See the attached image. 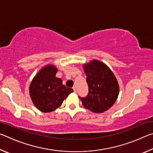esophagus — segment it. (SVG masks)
Instances as JSON below:
<instances>
[{"mask_svg":"<svg viewBox=\"0 0 153 153\" xmlns=\"http://www.w3.org/2000/svg\"><path fill=\"white\" fill-rule=\"evenodd\" d=\"M73 89H74V92H76V86H74L73 87Z\"/></svg>","mask_w":153,"mask_h":153,"instance_id":"1","label":"esophagus"}]
</instances>
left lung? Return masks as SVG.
Returning <instances> with one entry per match:
<instances>
[{
	"mask_svg": "<svg viewBox=\"0 0 153 153\" xmlns=\"http://www.w3.org/2000/svg\"><path fill=\"white\" fill-rule=\"evenodd\" d=\"M88 94L79 97L84 107L95 113L107 111L117 99L120 86L112 71L102 62L92 60L83 65Z\"/></svg>",
	"mask_w": 153,
	"mask_h": 153,
	"instance_id": "1",
	"label": "left lung"
}]
</instances>
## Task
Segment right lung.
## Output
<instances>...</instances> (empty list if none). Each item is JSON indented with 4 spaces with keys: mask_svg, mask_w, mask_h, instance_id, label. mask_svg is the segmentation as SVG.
Masks as SVG:
<instances>
[{
    "mask_svg": "<svg viewBox=\"0 0 153 153\" xmlns=\"http://www.w3.org/2000/svg\"><path fill=\"white\" fill-rule=\"evenodd\" d=\"M57 69L53 65L42 67L33 77L30 86V95L35 107L44 113L52 112L62 105L68 95L74 92L63 85L56 77Z\"/></svg>",
    "mask_w": 153,
    "mask_h": 153,
    "instance_id": "add662e5",
    "label": "right lung"
}]
</instances>
